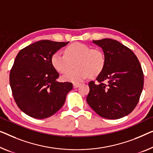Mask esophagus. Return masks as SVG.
<instances>
[{
  "instance_id": "esophagus-1",
  "label": "esophagus",
  "mask_w": 153,
  "mask_h": 153,
  "mask_svg": "<svg viewBox=\"0 0 153 153\" xmlns=\"http://www.w3.org/2000/svg\"><path fill=\"white\" fill-rule=\"evenodd\" d=\"M79 86H80V84H74V88H78Z\"/></svg>"
}]
</instances>
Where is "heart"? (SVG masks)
Returning <instances> with one entry per match:
<instances>
[{
    "instance_id": "obj_1",
    "label": "heart",
    "mask_w": 153,
    "mask_h": 153,
    "mask_svg": "<svg viewBox=\"0 0 153 153\" xmlns=\"http://www.w3.org/2000/svg\"><path fill=\"white\" fill-rule=\"evenodd\" d=\"M64 52L65 54L55 52L51 62L54 69L62 74L71 69L76 63V69L62 76L65 81L75 84L82 82L88 76H98L106 67L105 55L99 48L91 49L83 43L75 42L66 47Z\"/></svg>"
}]
</instances>
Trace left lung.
Masks as SVG:
<instances>
[{
    "label": "left lung",
    "mask_w": 153,
    "mask_h": 153,
    "mask_svg": "<svg viewBox=\"0 0 153 153\" xmlns=\"http://www.w3.org/2000/svg\"><path fill=\"white\" fill-rule=\"evenodd\" d=\"M93 42L102 48L106 62L96 78L99 83H88L86 102L101 117L120 119L131 113L138 103L143 86L142 67L135 53L117 40L104 38Z\"/></svg>",
    "instance_id": "8db88e82"
}]
</instances>
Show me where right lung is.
Segmentation results:
<instances>
[{"mask_svg":"<svg viewBox=\"0 0 153 153\" xmlns=\"http://www.w3.org/2000/svg\"><path fill=\"white\" fill-rule=\"evenodd\" d=\"M69 42L43 40L20 50L10 75L16 103L27 115L45 119L53 115L65 104L71 82H59V74L51 62L52 55Z\"/></svg>","mask_w":153,"mask_h":153,"instance_id":"obj_1","label":"right lung"}]
</instances>
